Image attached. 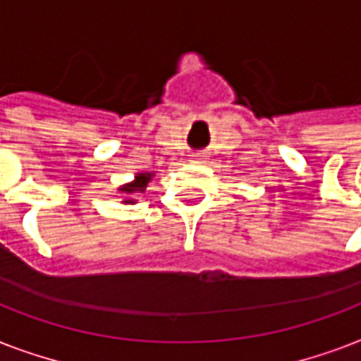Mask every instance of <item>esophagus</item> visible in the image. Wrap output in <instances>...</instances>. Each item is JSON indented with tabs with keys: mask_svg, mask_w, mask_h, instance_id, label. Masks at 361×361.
<instances>
[{
	"mask_svg": "<svg viewBox=\"0 0 361 361\" xmlns=\"http://www.w3.org/2000/svg\"><path fill=\"white\" fill-rule=\"evenodd\" d=\"M195 163H204V155H195Z\"/></svg>",
	"mask_w": 361,
	"mask_h": 361,
	"instance_id": "1",
	"label": "esophagus"
}]
</instances>
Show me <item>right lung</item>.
Returning <instances> with one entry per match:
<instances>
[{"label":"right lung","instance_id":"1","mask_svg":"<svg viewBox=\"0 0 361 361\" xmlns=\"http://www.w3.org/2000/svg\"><path fill=\"white\" fill-rule=\"evenodd\" d=\"M153 176H155V172H138V174H135V180L118 187V191L123 192L125 197H127L123 204H135V198L133 197L138 195V192L146 191L147 183L153 180Z\"/></svg>","mask_w":361,"mask_h":361}]
</instances>
